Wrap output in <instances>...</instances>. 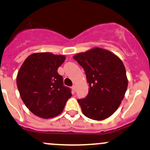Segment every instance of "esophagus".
I'll use <instances>...</instances> for the list:
<instances>
[{
	"label": "esophagus",
	"mask_w": 150,
	"mask_h": 150,
	"mask_svg": "<svg viewBox=\"0 0 150 150\" xmlns=\"http://www.w3.org/2000/svg\"><path fill=\"white\" fill-rule=\"evenodd\" d=\"M72 90H73L74 92H75V90H76V86H75V85H73V86L72 87Z\"/></svg>",
	"instance_id": "1"
}]
</instances>
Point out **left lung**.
I'll return each instance as SVG.
<instances>
[{
  "mask_svg": "<svg viewBox=\"0 0 150 150\" xmlns=\"http://www.w3.org/2000/svg\"><path fill=\"white\" fill-rule=\"evenodd\" d=\"M73 58L85 70L89 83L88 95L78 100L83 115L94 120L107 119L119 108L127 88L124 64L113 52L98 47Z\"/></svg>",
  "mask_w": 150,
  "mask_h": 150,
  "instance_id": "obj_1",
  "label": "left lung"
}]
</instances>
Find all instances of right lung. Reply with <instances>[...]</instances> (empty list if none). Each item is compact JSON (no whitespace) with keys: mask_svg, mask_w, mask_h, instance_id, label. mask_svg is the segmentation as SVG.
Wrapping results in <instances>:
<instances>
[{"mask_svg":"<svg viewBox=\"0 0 150 150\" xmlns=\"http://www.w3.org/2000/svg\"><path fill=\"white\" fill-rule=\"evenodd\" d=\"M65 60L63 55L35 52L18 70L16 83L21 99L39 117L49 119L60 115L71 98L70 89L63 86L62 77L57 72Z\"/></svg>","mask_w":150,"mask_h":150,"instance_id":"add662e5","label":"right lung"}]
</instances>
